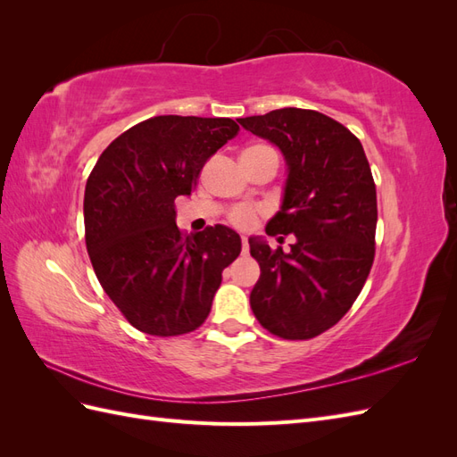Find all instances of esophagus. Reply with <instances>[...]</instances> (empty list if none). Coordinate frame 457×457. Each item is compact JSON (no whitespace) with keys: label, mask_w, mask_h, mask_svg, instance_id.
<instances>
[{"label":"esophagus","mask_w":457,"mask_h":457,"mask_svg":"<svg viewBox=\"0 0 457 457\" xmlns=\"http://www.w3.org/2000/svg\"><path fill=\"white\" fill-rule=\"evenodd\" d=\"M247 252H250V244H247V238L242 237V253L245 255Z\"/></svg>","instance_id":"esophagus-1"}]
</instances>
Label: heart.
Masks as SVG:
<instances>
[{"label": "heart", "mask_w": 457, "mask_h": 457, "mask_svg": "<svg viewBox=\"0 0 457 457\" xmlns=\"http://www.w3.org/2000/svg\"><path fill=\"white\" fill-rule=\"evenodd\" d=\"M245 150H272V148L262 146V145H253ZM230 220L237 227H250L253 223V212L250 210V207H237V210L230 213Z\"/></svg>", "instance_id": "obj_1"}]
</instances>
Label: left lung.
Segmentation results:
<instances>
[{"instance_id": "left-lung-1", "label": "left lung", "mask_w": 457, "mask_h": 457, "mask_svg": "<svg viewBox=\"0 0 457 457\" xmlns=\"http://www.w3.org/2000/svg\"><path fill=\"white\" fill-rule=\"evenodd\" d=\"M238 121L282 152V204L265 230L295 238L286 253L282 245L272 250L262 237H250L261 267L252 311L274 336L316 337L351 309L376 253L378 198L364 148L316 110L289 106Z\"/></svg>"}]
</instances>
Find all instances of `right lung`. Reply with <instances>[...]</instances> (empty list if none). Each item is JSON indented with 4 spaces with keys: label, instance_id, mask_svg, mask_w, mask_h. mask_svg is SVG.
<instances>
[{
    "label": "right lung",
    "instance_id": "add662e5",
    "mask_svg": "<svg viewBox=\"0 0 457 457\" xmlns=\"http://www.w3.org/2000/svg\"><path fill=\"white\" fill-rule=\"evenodd\" d=\"M240 128L230 118L156 116L106 146L87 179L86 244L106 295L148 336L204 324L223 270L242 252L237 230L185 234L175 198L190 196L204 163Z\"/></svg>",
    "mask_w": 457,
    "mask_h": 457
}]
</instances>
